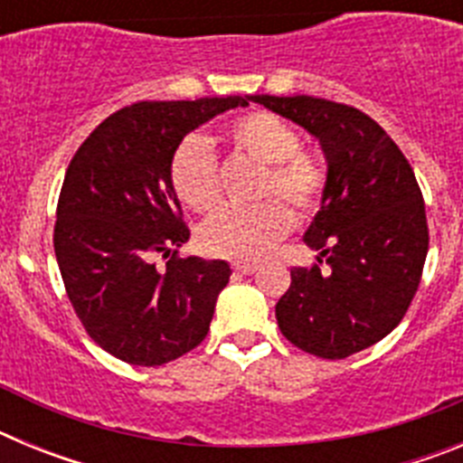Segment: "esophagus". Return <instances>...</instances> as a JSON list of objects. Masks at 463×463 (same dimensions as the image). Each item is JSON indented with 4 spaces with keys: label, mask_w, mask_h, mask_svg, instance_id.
<instances>
[{
    "label": "esophagus",
    "mask_w": 463,
    "mask_h": 463,
    "mask_svg": "<svg viewBox=\"0 0 463 463\" xmlns=\"http://www.w3.org/2000/svg\"><path fill=\"white\" fill-rule=\"evenodd\" d=\"M234 271L241 276H252L257 271V264H234Z\"/></svg>",
    "instance_id": "34e87169"
}]
</instances>
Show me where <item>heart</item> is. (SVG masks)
Instances as JSON below:
<instances>
[{"mask_svg": "<svg viewBox=\"0 0 463 463\" xmlns=\"http://www.w3.org/2000/svg\"><path fill=\"white\" fill-rule=\"evenodd\" d=\"M234 148L257 165L267 166L260 196H280L298 218L313 215L326 190V166L282 118L255 110L229 127ZM171 183L185 206L206 213L220 202L218 159L206 138L187 137L171 159ZM278 199L255 208H220L199 229L203 252L234 261H257L289 234L294 218Z\"/></svg>", "mask_w": 463, "mask_h": 463, "instance_id": "heart-1", "label": "heart"}]
</instances>
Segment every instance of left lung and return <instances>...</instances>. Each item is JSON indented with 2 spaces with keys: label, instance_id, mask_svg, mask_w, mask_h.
Masks as SVG:
<instances>
[{
  "label": "left lung",
  "instance_id": "left-lung-1",
  "mask_svg": "<svg viewBox=\"0 0 463 463\" xmlns=\"http://www.w3.org/2000/svg\"><path fill=\"white\" fill-rule=\"evenodd\" d=\"M248 99L304 127L326 157V190L304 241L330 269H292L276 320L304 353L345 359L383 341L420 288L429 250L422 192L399 146L359 109L308 94Z\"/></svg>",
  "mask_w": 463,
  "mask_h": 463
}]
</instances>
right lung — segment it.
I'll use <instances>...</instances> for the list:
<instances>
[{
    "mask_svg": "<svg viewBox=\"0 0 463 463\" xmlns=\"http://www.w3.org/2000/svg\"><path fill=\"white\" fill-rule=\"evenodd\" d=\"M248 97L138 101L106 118L64 175L52 243L80 325L106 353L162 366L206 338L232 269L178 257L190 229L171 183L183 138ZM157 254L171 256L165 269Z\"/></svg>",
    "mask_w": 463,
    "mask_h": 463,
    "instance_id": "add662e5",
    "label": "right lung"
}]
</instances>
